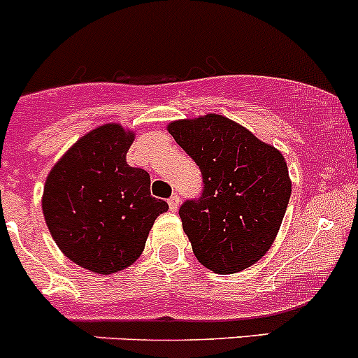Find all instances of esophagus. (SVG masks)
<instances>
[{
	"label": "esophagus",
	"mask_w": 358,
	"mask_h": 358,
	"mask_svg": "<svg viewBox=\"0 0 358 358\" xmlns=\"http://www.w3.org/2000/svg\"><path fill=\"white\" fill-rule=\"evenodd\" d=\"M179 205H180V198L178 194H172V196L169 198V208H171V212H178Z\"/></svg>",
	"instance_id": "esophagus-1"
}]
</instances>
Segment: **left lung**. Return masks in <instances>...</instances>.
Listing matches in <instances>:
<instances>
[{
    "label": "left lung",
    "mask_w": 358,
    "mask_h": 358,
    "mask_svg": "<svg viewBox=\"0 0 358 358\" xmlns=\"http://www.w3.org/2000/svg\"><path fill=\"white\" fill-rule=\"evenodd\" d=\"M169 132L203 178L198 200L179 208L193 253L219 274L241 272L274 243L291 196L285 157L217 113L174 120Z\"/></svg>",
    "instance_id": "obj_1"
}]
</instances>
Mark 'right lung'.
<instances>
[{
    "label": "right lung",
    "mask_w": 358,
    "mask_h": 358,
    "mask_svg": "<svg viewBox=\"0 0 358 358\" xmlns=\"http://www.w3.org/2000/svg\"><path fill=\"white\" fill-rule=\"evenodd\" d=\"M134 132L105 124L55 164L43 193L46 226L73 264L106 275L134 264L167 201L150 193V174L125 155Z\"/></svg>",
    "instance_id": "right-lung-1"
}]
</instances>
